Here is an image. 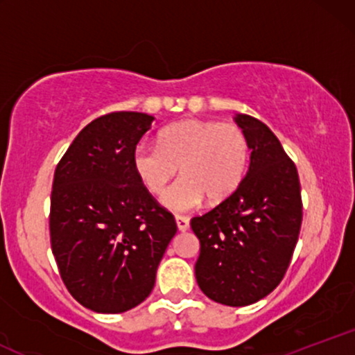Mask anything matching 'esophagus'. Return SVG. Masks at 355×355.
Here are the masks:
<instances>
[{
	"label": "esophagus",
	"mask_w": 355,
	"mask_h": 355,
	"mask_svg": "<svg viewBox=\"0 0 355 355\" xmlns=\"http://www.w3.org/2000/svg\"><path fill=\"white\" fill-rule=\"evenodd\" d=\"M175 222H177V227H178V230H180V232L189 230L190 220L187 218V217H182V215H177V217H175Z\"/></svg>",
	"instance_id": "obj_1"
}]
</instances>
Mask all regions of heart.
I'll use <instances>...</instances> for the list:
<instances>
[{
	"mask_svg": "<svg viewBox=\"0 0 355 355\" xmlns=\"http://www.w3.org/2000/svg\"><path fill=\"white\" fill-rule=\"evenodd\" d=\"M250 144L235 123L185 120L166 126L160 145H138L133 166L145 189L160 195L175 175L183 177L170 187L162 203L172 211H190L203 198L217 203L229 198L245 178Z\"/></svg>",
	"mask_w": 355,
	"mask_h": 355,
	"instance_id": "heart-1",
	"label": "heart"
}]
</instances>
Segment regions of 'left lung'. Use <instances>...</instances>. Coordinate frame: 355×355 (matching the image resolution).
<instances>
[{
    "mask_svg": "<svg viewBox=\"0 0 355 355\" xmlns=\"http://www.w3.org/2000/svg\"><path fill=\"white\" fill-rule=\"evenodd\" d=\"M250 144V165L229 198L191 218L200 240L198 287L215 302L243 307L270 294L291 263L300 223L299 173L279 138L250 115L235 116Z\"/></svg>",
    "mask_w": 355,
    "mask_h": 355,
    "instance_id": "left-lung-1",
    "label": "left lung"
}]
</instances>
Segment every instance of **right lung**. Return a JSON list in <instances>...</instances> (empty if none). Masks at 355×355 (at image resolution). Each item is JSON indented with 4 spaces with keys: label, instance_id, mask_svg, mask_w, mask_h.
<instances>
[{
    "label": "right lung",
    "instance_id": "right-lung-1",
    "mask_svg": "<svg viewBox=\"0 0 355 355\" xmlns=\"http://www.w3.org/2000/svg\"><path fill=\"white\" fill-rule=\"evenodd\" d=\"M153 120L138 112L96 118L55 170L51 250L68 292L93 312L120 313L144 302L177 234L173 215L133 166L137 144Z\"/></svg>",
    "mask_w": 355,
    "mask_h": 355
}]
</instances>
